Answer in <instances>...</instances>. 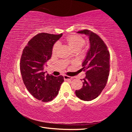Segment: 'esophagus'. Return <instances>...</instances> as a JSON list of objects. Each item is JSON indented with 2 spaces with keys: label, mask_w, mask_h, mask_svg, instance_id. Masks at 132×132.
<instances>
[{
  "label": "esophagus",
  "mask_w": 132,
  "mask_h": 132,
  "mask_svg": "<svg viewBox=\"0 0 132 132\" xmlns=\"http://www.w3.org/2000/svg\"><path fill=\"white\" fill-rule=\"evenodd\" d=\"M63 77H64V80H70L71 79H72V78H71V77L68 76H66V75H64L63 76Z\"/></svg>",
  "instance_id": "obj_1"
}]
</instances>
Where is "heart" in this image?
Returning <instances> with one entry per match:
<instances>
[{
	"label": "heart",
	"instance_id": "1",
	"mask_svg": "<svg viewBox=\"0 0 132 132\" xmlns=\"http://www.w3.org/2000/svg\"><path fill=\"white\" fill-rule=\"evenodd\" d=\"M64 42L73 51H79L85 44L84 38L80 35H70L64 38ZM59 48V44L56 43L53 46L52 53H55Z\"/></svg>",
	"mask_w": 132,
	"mask_h": 132
}]
</instances>
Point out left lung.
Returning <instances> with one entry per match:
<instances>
[{
	"instance_id": "left-lung-1",
	"label": "left lung",
	"mask_w": 132,
	"mask_h": 132,
	"mask_svg": "<svg viewBox=\"0 0 132 132\" xmlns=\"http://www.w3.org/2000/svg\"><path fill=\"white\" fill-rule=\"evenodd\" d=\"M77 33L88 37L90 48L82 63L81 70H86L82 87L76 90L77 97L83 101H91L99 95L105 87L109 74L110 54L107 46L98 35L84 30Z\"/></svg>"
}]
</instances>
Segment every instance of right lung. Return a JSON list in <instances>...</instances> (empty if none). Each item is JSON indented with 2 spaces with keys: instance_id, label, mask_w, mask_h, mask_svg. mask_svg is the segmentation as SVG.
<instances>
[{
  "instance_id": "1",
  "label": "right lung",
  "mask_w": 132,
  "mask_h": 132,
  "mask_svg": "<svg viewBox=\"0 0 132 132\" xmlns=\"http://www.w3.org/2000/svg\"><path fill=\"white\" fill-rule=\"evenodd\" d=\"M62 36V34H37L28 42L22 53L20 68L24 84L33 97L42 102L54 99L64 81L62 76L55 77L44 72V65L52 56L53 46Z\"/></svg>"
}]
</instances>
